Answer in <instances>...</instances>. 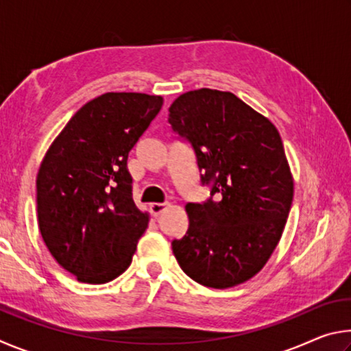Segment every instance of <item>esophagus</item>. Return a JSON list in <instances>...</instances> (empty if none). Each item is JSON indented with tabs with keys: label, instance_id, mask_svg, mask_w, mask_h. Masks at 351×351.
<instances>
[{
	"label": "esophagus",
	"instance_id": "esophagus-1",
	"mask_svg": "<svg viewBox=\"0 0 351 351\" xmlns=\"http://www.w3.org/2000/svg\"><path fill=\"white\" fill-rule=\"evenodd\" d=\"M167 206H169V204H165V203H152V204H150L152 215H153V217H159L165 209H167Z\"/></svg>",
	"mask_w": 351,
	"mask_h": 351
}]
</instances>
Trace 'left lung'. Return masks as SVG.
Segmentation results:
<instances>
[{
	"label": "left lung",
	"mask_w": 351,
	"mask_h": 351,
	"mask_svg": "<svg viewBox=\"0 0 351 351\" xmlns=\"http://www.w3.org/2000/svg\"><path fill=\"white\" fill-rule=\"evenodd\" d=\"M169 111L173 132L193 147L201 181L218 193L217 201L186 206L189 229L171 249L192 280L237 287L268 263L293 204L282 138L268 117L229 91H187Z\"/></svg>",
	"instance_id": "left-lung-1"
}]
</instances>
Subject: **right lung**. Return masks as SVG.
Here are the masks:
<instances>
[{
    "label": "right lung",
    "mask_w": 351,
    "mask_h": 351,
    "mask_svg": "<svg viewBox=\"0 0 351 351\" xmlns=\"http://www.w3.org/2000/svg\"><path fill=\"white\" fill-rule=\"evenodd\" d=\"M162 104L144 93H105L69 119L40 164V234L79 282H111L132 263L150 215L134 204L127 159Z\"/></svg>",
    "instance_id": "right-lung-1"
}]
</instances>
